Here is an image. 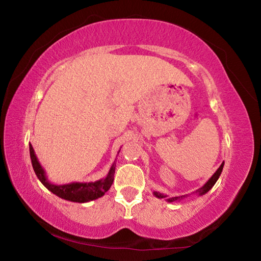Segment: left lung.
Segmentation results:
<instances>
[{"mask_svg":"<svg viewBox=\"0 0 261 261\" xmlns=\"http://www.w3.org/2000/svg\"><path fill=\"white\" fill-rule=\"evenodd\" d=\"M223 166H224V162L221 163V166L218 168V170L215 171V173L213 174V176H212V177H211L208 180H207V182H206L204 185H202L201 188H199L198 190H196V191H194L193 193L199 194V196H202V194H205V193L208 192L210 190L214 187V184L216 183V180L219 179L221 173H222ZM153 194H154V196H155L156 198H159V199H162V198H166V200H167L168 202L180 201L182 199H184V198L189 197V194H184V196H179V197H171V198H169V197L167 196V194H163V193H161V192H158V191H154V192H153Z\"/></svg>","mask_w":261,"mask_h":261,"instance_id":"left-lung-1","label":"left lung"}]
</instances>
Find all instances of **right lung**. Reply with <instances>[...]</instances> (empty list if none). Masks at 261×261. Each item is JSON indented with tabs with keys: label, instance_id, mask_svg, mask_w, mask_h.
<instances>
[{
	"label": "right lung",
	"instance_id": "1",
	"mask_svg": "<svg viewBox=\"0 0 261 261\" xmlns=\"http://www.w3.org/2000/svg\"><path fill=\"white\" fill-rule=\"evenodd\" d=\"M30 156L31 161H32V166L34 169V173L37 175L39 180L45 185V187L49 190L50 192L56 194L57 197L62 198V199L72 201V202H88L92 200L98 199V198L102 197L103 194L108 191L112 187L114 182V174H115V167L116 163H113L110 167L108 175L105 178H101L95 182H86V183H79V182H72L68 184H54L48 180L46 176V171L43 170L42 166L39 162L37 155H35L34 149L32 145L30 144Z\"/></svg>",
	"mask_w": 261,
	"mask_h": 261
}]
</instances>
